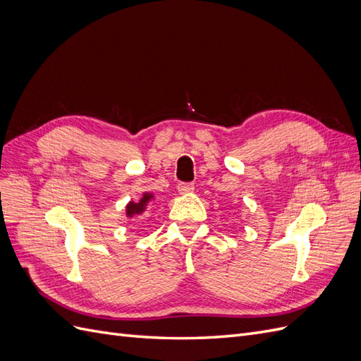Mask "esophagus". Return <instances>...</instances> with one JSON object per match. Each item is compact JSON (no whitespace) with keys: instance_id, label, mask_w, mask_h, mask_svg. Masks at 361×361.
Returning a JSON list of instances; mask_svg holds the SVG:
<instances>
[{"instance_id":"obj_1","label":"esophagus","mask_w":361,"mask_h":361,"mask_svg":"<svg viewBox=\"0 0 361 361\" xmlns=\"http://www.w3.org/2000/svg\"><path fill=\"white\" fill-rule=\"evenodd\" d=\"M178 191L180 194H188V192H192L194 191V183H190V182H180L178 185Z\"/></svg>"}]
</instances>
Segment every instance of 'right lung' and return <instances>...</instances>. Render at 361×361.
<instances>
[{
  "mask_svg": "<svg viewBox=\"0 0 361 361\" xmlns=\"http://www.w3.org/2000/svg\"><path fill=\"white\" fill-rule=\"evenodd\" d=\"M152 197H154V195H152V194H145L138 203L130 202V203L126 206V215L130 216V218H135V216H138L140 214H143L145 209H146L147 203L150 202Z\"/></svg>",
  "mask_w": 361,
  "mask_h": 361,
  "instance_id": "add662e5",
  "label": "right lung"
}]
</instances>
